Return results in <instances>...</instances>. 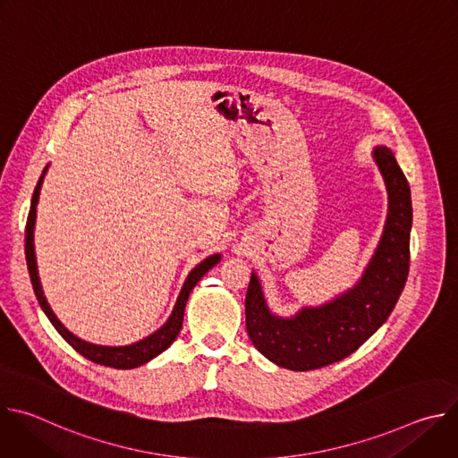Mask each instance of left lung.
<instances>
[{"instance_id": "1", "label": "left lung", "mask_w": 458, "mask_h": 458, "mask_svg": "<svg viewBox=\"0 0 458 458\" xmlns=\"http://www.w3.org/2000/svg\"><path fill=\"white\" fill-rule=\"evenodd\" d=\"M387 188V221L360 283L320 308H304L292 318L270 313L251 274L246 292V332L267 359L293 371L330 366L359 350L394 311L410 272L411 193L394 152H373Z\"/></svg>"}]
</instances>
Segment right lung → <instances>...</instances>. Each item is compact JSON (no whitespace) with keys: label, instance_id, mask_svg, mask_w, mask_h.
<instances>
[{"label":"right lung","instance_id":"right-lung-1","mask_svg":"<svg viewBox=\"0 0 458 458\" xmlns=\"http://www.w3.org/2000/svg\"><path fill=\"white\" fill-rule=\"evenodd\" d=\"M45 174V170H43ZM41 182H43V175L39 177L34 195H32V203H30V212H29V219H27V228H25V257H27V267H29V274H30V281H32V288L34 293L38 297V302L41 306V310L45 311V315L48 317V320L52 322L54 328L57 330V334L67 341L78 353H81L85 359L101 364V366H110V368H117V369H130V368H138L148 360H152L154 357H157L159 353H163L179 335L181 326H182V315H184V306L188 301L190 292L193 290V286L201 281V277L219 263L221 255H210L208 259H205L201 265L195 267L190 276L184 281V286L179 293V299L175 302V308L170 315V318L166 320V324H163V328H159L156 334H152L150 337L130 344V346H119V348H110V346H96L90 343H85L81 339H78L76 335H72L64 326L57 320V317L52 313L41 284H39V277H38V267H36V255H34V221H36V207H38V199H39V190H41Z\"/></svg>","mask_w":458,"mask_h":458}]
</instances>
